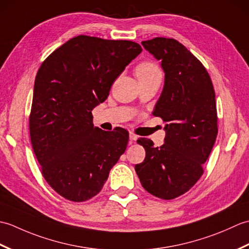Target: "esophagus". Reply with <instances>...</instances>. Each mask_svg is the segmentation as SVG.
I'll use <instances>...</instances> for the list:
<instances>
[{
    "label": "esophagus",
    "instance_id": "1",
    "mask_svg": "<svg viewBox=\"0 0 249 249\" xmlns=\"http://www.w3.org/2000/svg\"><path fill=\"white\" fill-rule=\"evenodd\" d=\"M137 139H138V136H137L136 134H134L133 131H130V133H129V140H130V142H134Z\"/></svg>",
    "mask_w": 249,
    "mask_h": 249
}]
</instances>
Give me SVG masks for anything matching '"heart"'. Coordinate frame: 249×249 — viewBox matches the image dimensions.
<instances>
[{
	"label": "heart",
	"mask_w": 249,
	"mask_h": 249,
	"mask_svg": "<svg viewBox=\"0 0 249 249\" xmlns=\"http://www.w3.org/2000/svg\"><path fill=\"white\" fill-rule=\"evenodd\" d=\"M135 71L138 79L149 77L151 75H154L156 72H160L158 66L155 64V63H153L151 61H143L139 63V64L136 66Z\"/></svg>",
	"instance_id": "heart-1"
}]
</instances>
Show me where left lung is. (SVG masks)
Wrapping results in <instances>:
<instances>
[{"label": "left lung", "instance_id": "8db88e82", "mask_svg": "<svg viewBox=\"0 0 249 249\" xmlns=\"http://www.w3.org/2000/svg\"><path fill=\"white\" fill-rule=\"evenodd\" d=\"M142 46L161 61L165 86L153 115L165 122V143L139 138L145 158L135 166L147 193L163 200L179 197L202 176L217 137L212 80L202 63L173 38L155 37Z\"/></svg>", "mask_w": 249, "mask_h": 249}]
</instances>
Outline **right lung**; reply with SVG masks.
I'll return each instance as SVG.
<instances>
[{
	"mask_svg": "<svg viewBox=\"0 0 249 249\" xmlns=\"http://www.w3.org/2000/svg\"><path fill=\"white\" fill-rule=\"evenodd\" d=\"M142 51L130 40L79 35L41 63L35 78L30 137L51 188L73 202L96 196L128 143V131L94 127L92 110Z\"/></svg>",
	"mask_w": 249,
	"mask_h": 249,
	"instance_id": "1",
	"label": "right lung"
}]
</instances>
